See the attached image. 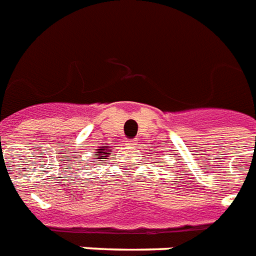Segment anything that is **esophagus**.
Here are the masks:
<instances>
[{
	"label": "esophagus",
	"instance_id": "esophagus-1",
	"mask_svg": "<svg viewBox=\"0 0 256 256\" xmlns=\"http://www.w3.org/2000/svg\"><path fill=\"white\" fill-rule=\"evenodd\" d=\"M136 142H138V141H136V140H130V141H128V142H126V145L134 146V145H136Z\"/></svg>",
	"mask_w": 256,
	"mask_h": 256
}]
</instances>
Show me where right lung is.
Returning <instances> with one entry per match:
<instances>
[{
    "instance_id": "obj_1",
    "label": "right lung",
    "mask_w": 256,
    "mask_h": 256,
    "mask_svg": "<svg viewBox=\"0 0 256 256\" xmlns=\"http://www.w3.org/2000/svg\"><path fill=\"white\" fill-rule=\"evenodd\" d=\"M108 152H110V146L108 145H102L98 149V157L96 158H102V161H104V158L108 157Z\"/></svg>"
}]
</instances>
